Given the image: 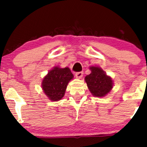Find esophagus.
<instances>
[{
	"label": "esophagus",
	"mask_w": 147,
	"mask_h": 147,
	"mask_svg": "<svg viewBox=\"0 0 147 147\" xmlns=\"http://www.w3.org/2000/svg\"><path fill=\"white\" fill-rule=\"evenodd\" d=\"M75 76H76L77 78L78 79H81L83 76V72H78L75 73Z\"/></svg>",
	"instance_id": "34e87169"
}]
</instances>
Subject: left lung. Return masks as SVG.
<instances>
[{"mask_svg":"<svg viewBox=\"0 0 147 147\" xmlns=\"http://www.w3.org/2000/svg\"><path fill=\"white\" fill-rule=\"evenodd\" d=\"M91 73L84 78L89 90L94 97H102L113 87V80L100 67L91 66Z\"/></svg>","mask_w":147,"mask_h":147,"instance_id":"1","label":"left lung"}]
</instances>
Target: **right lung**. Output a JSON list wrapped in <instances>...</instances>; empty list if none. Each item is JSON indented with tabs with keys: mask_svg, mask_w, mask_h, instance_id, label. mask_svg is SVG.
Listing matches in <instances>:
<instances>
[{
	"mask_svg": "<svg viewBox=\"0 0 147 147\" xmlns=\"http://www.w3.org/2000/svg\"><path fill=\"white\" fill-rule=\"evenodd\" d=\"M73 77L69 67H54L42 80L44 93L51 101H59L64 97L67 84Z\"/></svg>",
	"mask_w": 147,
	"mask_h": 147,
	"instance_id": "obj_1",
	"label": "right lung"
}]
</instances>
